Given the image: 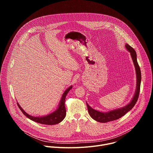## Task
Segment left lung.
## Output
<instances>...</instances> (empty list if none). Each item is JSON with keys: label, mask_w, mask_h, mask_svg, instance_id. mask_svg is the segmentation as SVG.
I'll return each mask as SVG.
<instances>
[{"label": "left lung", "mask_w": 153, "mask_h": 153, "mask_svg": "<svg viewBox=\"0 0 153 153\" xmlns=\"http://www.w3.org/2000/svg\"><path fill=\"white\" fill-rule=\"evenodd\" d=\"M125 48L128 52L130 53L131 56L135 70H136V89L134 96L131 100V102L126 105V106L116 109V110H111L108 112H102L99 111L97 110H94L92 108L88 103H86L87 108H88V110L90 116L95 120L99 122L102 123H106L110 121L116 120L121 117L123 116L126 113L129 111L131 109L134 107L137 101L139 92H140V83H141V71L140 67L138 65L137 60V54L136 51L131 47L129 46L127 43L125 45Z\"/></svg>", "instance_id": "8db88e82"}]
</instances>
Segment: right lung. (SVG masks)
I'll list each match as a JSON object with an SVG mask.
<instances>
[{"instance_id":"obj_1","label":"right lung","mask_w":153,"mask_h":153,"mask_svg":"<svg viewBox=\"0 0 153 153\" xmlns=\"http://www.w3.org/2000/svg\"><path fill=\"white\" fill-rule=\"evenodd\" d=\"M72 88H73V86H70L64 91L61 97V99L57 108L54 112L47 116H41V117H35V116H31L28 113H27L24 110V109L22 108V107L20 106L19 103H17V105L20 108V110L22 111V112L23 113V114L30 120L41 124L48 125H56L62 122L64 119L65 116H66V108H65V97H66L68 93L71 89H72Z\"/></svg>"}]
</instances>
